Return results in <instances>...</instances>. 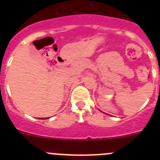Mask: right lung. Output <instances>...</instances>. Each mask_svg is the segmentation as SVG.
Wrapping results in <instances>:
<instances>
[{
	"mask_svg": "<svg viewBox=\"0 0 160 160\" xmlns=\"http://www.w3.org/2000/svg\"><path fill=\"white\" fill-rule=\"evenodd\" d=\"M40 119H44V118H40ZM45 119H46V118H45Z\"/></svg>",
	"mask_w": 160,
	"mask_h": 160,
	"instance_id": "1",
	"label": "right lung"
}]
</instances>
